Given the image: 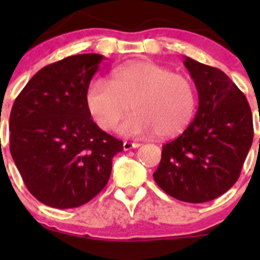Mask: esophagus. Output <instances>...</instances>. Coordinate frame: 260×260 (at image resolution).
Here are the masks:
<instances>
[{
    "label": "esophagus",
    "instance_id": "1",
    "mask_svg": "<svg viewBox=\"0 0 260 260\" xmlns=\"http://www.w3.org/2000/svg\"><path fill=\"white\" fill-rule=\"evenodd\" d=\"M141 145L140 143H136V142H127V141H125L124 143H123V149H124V151H129V149H132V148H138V147H140Z\"/></svg>",
    "mask_w": 260,
    "mask_h": 260
}]
</instances>
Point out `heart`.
<instances>
[{"mask_svg":"<svg viewBox=\"0 0 260 260\" xmlns=\"http://www.w3.org/2000/svg\"><path fill=\"white\" fill-rule=\"evenodd\" d=\"M85 106L94 122L112 131L129 111L120 127L127 136L154 135L171 138L183 132L195 113L196 91L188 78L152 61H135L115 69L111 80H91Z\"/></svg>","mask_w":260,"mask_h":260,"instance_id":"obj_1","label":"heart"}]
</instances>
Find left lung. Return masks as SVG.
I'll return each instance as SVG.
<instances>
[{
    "mask_svg": "<svg viewBox=\"0 0 260 260\" xmlns=\"http://www.w3.org/2000/svg\"><path fill=\"white\" fill-rule=\"evenodd\" d=\"M199 94L191 124L162 147L153 179L180 201L206 203L226 192L240 176L253 142V115L243 91L216 68L185 57Z\"/></svg>",
    "mask_w": 260,
    "mask_h": 260,
    "instance_id": "1",
    "label": "left lung"
}]
</instances>
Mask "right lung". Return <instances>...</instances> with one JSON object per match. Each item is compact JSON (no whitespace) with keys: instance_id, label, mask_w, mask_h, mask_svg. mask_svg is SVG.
Returning <instances> with one entry per match:
<instances>
[{"instance_id":"right-lung-1","label":"right lung","mask_w":260,"mask_h":260,"mask_svg":"<svg viewBox=\"0 0 260 260\" xmlns=\"http://www.w3.org/2000/svg\"><path fill=\"white\" fill-rule=\"evenodd\" d=\"M104 59L79 54L39 70L10 114V151L31 195L56 209L84 205L108 182L123 142L90 118L85 93Z\"/></svg>"}]
</instances>
